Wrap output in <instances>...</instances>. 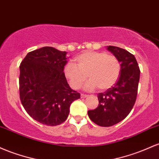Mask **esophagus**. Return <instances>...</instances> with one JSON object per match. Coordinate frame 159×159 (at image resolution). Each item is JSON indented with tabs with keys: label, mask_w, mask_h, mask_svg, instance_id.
I'll use <instances>...</instances> for the list:
<instances>
[{
	"label": "esophagus",
	"mask_w": 159,
	"mask_h": 159,
	"mask_svg": "<svg viewBox=\"0 0 159 159\" xmlns=\"http://www.w3.org/2000/svg\"><path fill=\"white\" fill-rule=\"evenodd\" d=\"M87 94H81V98H85L87 97Z\"/></svg>",
	"instance_id": "1"
}]
</instances>
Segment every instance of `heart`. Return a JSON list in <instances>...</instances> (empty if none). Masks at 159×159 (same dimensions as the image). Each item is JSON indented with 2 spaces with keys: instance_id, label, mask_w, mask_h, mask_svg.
<instances>
[{
  "instance_id": "b5f03b06",
  "label": "heart",
  "mask_w": 159,
  "mask_h": 159,
  "mask_svg": "<svg viewBox=\"0 0 159 159\" xmlns=\"http://www.w3.org/2000/svg\"><path fill=\"white\" fill-rule=\"evenodd\" d=\"M76 64L67 62L64 74L70 85L74 89L85 83V91H92L98 86L101 90L111 88L116 83L121 72V64L118 58L104 52L85 51L75 58Z\"/></svg>"
}]
</instances>
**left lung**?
Segmentation results:
<instances>
[{
    "mask_svg": "<svg viewBox=\"0 0 159 159\" xmlns=\"http://www.w3.org/2000/svg\"><path fill=\"white\" fill-rule=\"evenodd\" d=\"M107 49L120 61L121 72L113 87L98 94V107L88 111L91 120L102 127L114 125L129 114L137 98L140 74L134 55L116 46H107Z\"/></svg>",
    "mask_w": 159,
    "mask_h": 159,
    "instance_id": "8db88e82",
    "label": "left lung"
}]
</instances>
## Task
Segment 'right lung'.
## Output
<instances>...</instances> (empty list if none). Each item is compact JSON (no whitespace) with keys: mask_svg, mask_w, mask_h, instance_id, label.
<instances>
[{"mask_svg":"<svg viewBox=\"0 0 159 159\" xmlns=\"http://www.w3.org/2000/svg\"><path fill=\"white\" fill-rule=\"evenodd\" d=\"M67 52L45 46L30 52L21 62L19 95L25 110L49 126L63 123L80 94L69 86L64 74Z\"/></svg>","mask_w":159,"mask_h":159,"instance_id":"1","label":"right lung"}]
</instances>
